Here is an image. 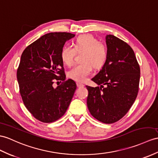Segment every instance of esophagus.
Returning a JSON list of instances; mask_svg holds the SVG:
<instances>
[{"instance_id": "esophagus-1", "label": "esophagus", "mask_w": 158, "mask_h": 158, "mask_svg": "<svg viewBox=\"0 0 158 158\" xmlns=\"http://www.w3.org/2000/svg\"><path fill=\"white\" fill-rule=\"evenodd\" d=\"M77 86H78V88H82V87H84V85L83 84H81V83H77Z\"/></svg>"}]
</instances>
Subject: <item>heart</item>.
Here are the masks:
<instances>
[{
	"instance_id": "1",
	"label": "heart",
	"mask_w": 158,
	"mask_h": 158,
	"mask_svg": "<svg viewBox=\"0 0 158 158\" xmlns=\"http://www.w3.org/2000/svg\"><path fill=\"white\" fill-rule=\"evenodd\" d=\"M82 64L76 65L69 71L68 78L76 82H82L89 76L92 68L100 70L105 66L108 53L105 45L98 42L92 35L84 34L78 37L73 43V48L65 46L61 50L63 63L70 66L74 61L75 53L82 52Z\"/></svg>"
}]
</instances>
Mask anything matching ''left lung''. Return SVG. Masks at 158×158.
<instances>
[{"label": "left lung", "instance_id": "8db88e82", "mask_svg": "<svg viewBox=\"0 0 158 158\" xmlns=\"http://www.w3.org/2000/svg\"><path fill=\"white\" fill-rule=\"evenodd\" d=\"M107 60L92 80L101 86H86L87 106L96 119L106 124L128 112L139 91L140 68L133 49L113 35L106 36Z\"/></svg>", "mask_w": 158, "mask_h": 158}]
</instances>
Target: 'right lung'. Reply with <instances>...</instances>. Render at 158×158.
<instances>
[{"mask_svg": "<svg viewBox=\"0 0 158 158\" xmlns=\"http://www.w3.org/2000/svg\"><path fill=\"white\" fill-rule=\"evenodd\" d=\"M74 36L66 32L47 33L28 45L21 55L17 72L20 94L26 108L43 123L62 117L76 89L74 80H66L60 56L66 41ZM58 80L63 82L54 88L52 84Z\"/></svg>", "mask_w": 158, "mask_h": 158, "instance_id": "obj_1", "label": "right lung"}]
</instances>
